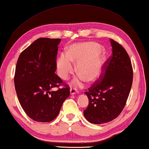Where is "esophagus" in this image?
<instances>
[{
	"mask_svg": "<svg viewBox=\"0 0 149 149\" xmlns=\"http://www.w3.org/2000/svg\"><path fill=\"white\" fill-rule=\"evenodd\" d=\"M77 93V91L74 88H70V95H75Z\"/></svg>",
	"mask_w": 149,
	"mask_h": 149,
	"instance_id": "obj_1",
	"label": "esophagus"
}]
</instances>
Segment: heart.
Masks as SVG:
<instances>
[{"label":"heart","mask_w":149,"mask_h":149,"mask_svg":"<svg viewBox=\"0 0 149 149\" xmlns=\"http://www.w3.org/2000/svg\"><path fill=\"white\" fill-rule=\"evenodd\" d=\"M106 52L100 45L93 42L70 45L66 54H61L56 62V70L63 79H67L74 71L72 63L77 64L76 71L80 75L74 80L79 85L84 80L93 83L101 76L104 70Z\"/></svg>","instance_id":"heart-1"}]
</instances>
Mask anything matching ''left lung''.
<instances>
[{
	"instance_id": "8db88e82",
	"label": "left lung",
	"mask_w": 149,
	"mask_h": 149,
	"mask_svg": "<svg viewBox=\"0 0 149 149\" xmlns=\"http://www.w3.org/2000/svg\"><path fill=\"white\" fill-rule=\"evenodd\" d=\"M112 54L105 62L99 81L85 93L89 105L84 111L87 121L95 124L111 122L122 112L133 82L130 56L122 45L110 39Z\"/></svg>"
}]
</instances>
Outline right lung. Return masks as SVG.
<instances>
[{"mask_svg": "<svg viewBox=\"0 0 149 149\" xmlns=\"http://www.w3.org/2000/svg\"><path fill=\"white\" fill-rule=\"evenodd\" d=\"M60 39L39 38L25 49L17 60L14 85L20 105L32 120L49 122L58 115L70 87L55 74ZM64 86L56 92L54 87Z\"/></svg>", "mask_w": 149, "mask_h": 149, "instance_id": "add662e5", "label": "right lung"}]
</instances>
